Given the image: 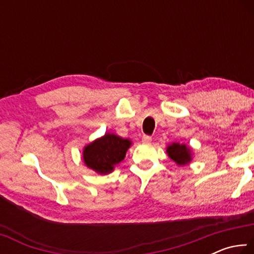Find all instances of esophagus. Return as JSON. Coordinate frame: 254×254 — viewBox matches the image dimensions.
Listing matches in <instances>:
<instances>
[{
	"label": "esophagus",
	"mask_w": 254,
	"mask_h": 254,
	"mask_svg": "<svg viewBox=\"0 0 254 254\" xmlns=\"http://www.w3.org/2000/svg\"><path fill=\"white\" fill-rule=\"evenodd\" d=\"M151 140H152V137L150 136V135H143V136H142V141H143L144 143L151 142Z\"/></svg>",
	"instance_id": "obj_1"
}]
</instances>
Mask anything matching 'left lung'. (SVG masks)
Segmentation results:
<instances>
[{
  "mask_svg": "<svg viewBox=\"0 0 254 254\" xmlns=\"http://www.w3.org/2000/svg\"><path fill=\"white\" fill-rule=\"evenodd\" d=\"M167 152H168V156L179 166L186 165V163L191 160L190 150H189V148L186 147L185 144H170L168 149H167Z\"/></svg>",
  "mask_w": 254,
  "mask_h": 254,
  "instance_id": "8db88e82",
  "label": "left lung"
}]
</instances>
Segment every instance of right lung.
Listing matches in <instances>:
<instances>
[{
  "label": "right lung",
  "mask_w": 254,
  "mask_h": 254,
  "mask_svg": "<svg viewBox=\"0 0 254 254\" xmlns=\"http://www.w3.org/2000/svg\"><path fill=\"white\" fill-rule=\"evenodd\" d=\"M130 145L131 142L127 139L107 133L84 149V161L88 168L106 175L123 160Z\"/></svg>",
  "instance_id": "obj_1"
}]
</instances>
